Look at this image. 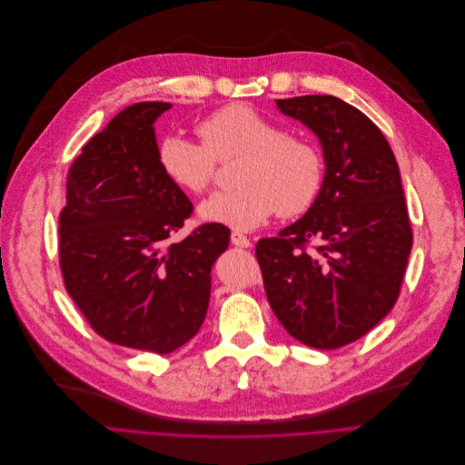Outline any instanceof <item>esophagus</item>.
Returning <instances> with one entry per match:
<instances>
[{"instance_id": "34e87169", "label": "esophagus", "mask_w": 465, "mask_h": 465, "mask_svg": "<svg viewBox=\"0 0 465 465\" xmlns=\"http://www.w3.org/2000/svg\"><path fill=\"white\" fill-rule=\"evenodd\" d=\"M231 242H232L234 246H238V248H250V246H252V240H250L246 234L238 232V231H234V232L231 234Z\"/></svg>"}]
</instances>
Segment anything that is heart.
Here are the masks:
<instances>
[{"label":"heart","instance_id":"1","mask_svg":"<svg viewBox=\"0 0 465 465\" xmlns=\"http://www.w3.org/2000/svg\"><path fill=\"white\" fill-rule=\"evenodd\" d=\"M198 132L204 143L168 134L159 145V164L182 191L198 194L213 178L217 161L240 159L236 191L215 193L198 206L206 223L253 231L278 212L297 217L311 210L323 183L318 147L285 130L248 104H231L206 117Z\"/></svg>","mask_w":465,"mask_h":465}]
</instances>
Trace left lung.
Here are the masks:
<instances>
[{"instance_id": "left-lung-1", "label": "left lung", "mask_w": 465, "mask_h": 465, "mask_svg": "<svg viewBox=\"0 0 465 465\" xmlns=\"http://www.w3.org/2000/svg\"><path fill=\"white\" fill-rule=\"evenodd\" d=\"M314 132L325 173L316 203L255 255L272 312L299 342L333 350L393 308L412 248L400 166L379 126L335 96L276 100ZM316 239L314 251L303 246Z\"/></svg>"}]
</instances>
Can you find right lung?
Instances as JSON below:
<instances>
[{
    "mask_svg": "<svg viewBox=\"0 0 465 465\" xmlns=\"http://www.w3.org/2000/svg\"><path fill=\"white\" fill-rule=\"evenodd\" d=\"M168 102H140L83 147L68 173L60 213L65 290L105 341L170 353L201 329L212 267L229 248L210 223L170 242L193 212L161 170L154 121Z\"/></svg>",
    "mask_w": 465,
    "mask_h": 465,
    "instance_id": "right-lung-1",
    "label": "right lung"
}]
</instances>
